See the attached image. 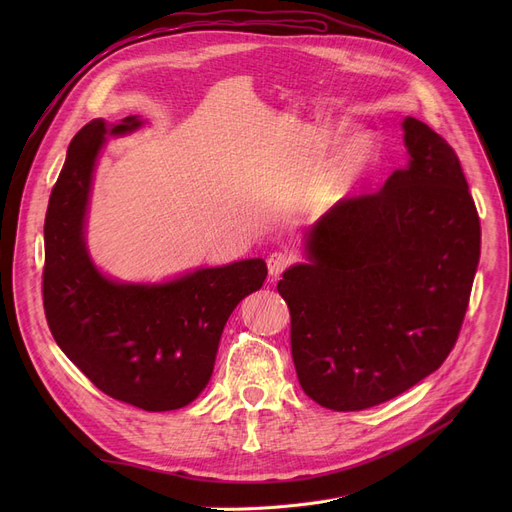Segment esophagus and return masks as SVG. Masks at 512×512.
<instances>
[{"mask_svg": "<svg viewBox=\"0 0 512 512\" xmlns=\"http://www.w3.org/2000/svg\"><path fill=\"white\" fill-rule=\"evenodd\" d=\"M294 259H297V255L286 253V251L272 253L270 257H267V270H270V276L278 278L284 270H288V267L294 263Z\"/></svg>", "mask_w": 512, "mask_h": 512, "instance_id": "1", "label": "esophagus"}]
</instances>
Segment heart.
I'll use <instances>...</instances> for the list:
<instances>
[{
    "instance_id": "obj_1",
    "label": "heart",
    "mask_w": 512,
    "mask_h": 512,
    "mask_svg": "<svg viewBox=\"0 0 512 512\" xmlns=\"http://www.w3.org/2000/svg\"><path fill=\"white\" fill-rule=\"evenodd\" d=\"M380 159V145L373 134L359 132L336 155L326 180V199H338L357 186Z\"/></svg>"
}]
</instances>
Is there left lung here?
<instances>
[{"instance_id":"left-lung-1","label":"left lung","mask_w":512,"mask_h":512,"mask_svg":"<svg viewBox=\"0 0 512 512\" xmlns=\"http://www.w3.org/2000/svg\"><path fill=\"white\" fill-rule=\"evenodd\" d=\"M409 166L382 191L338 201L307 236L309 263L278 282L301 388L363 411L434 373L467 313L481 228L454 149L405 118Z\"/></svg>"}]
</instances>
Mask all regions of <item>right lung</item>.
I'll use <instances>...</instances> for the list:
<instances>
[{"instance_id": "right-lung-1", "label": "right lung", "mask_w": 512, "mask_h": 512, "mask_svg": "<svg viewBox=\"0 0 512 512\" xmlns=\"http://www.w3.org/2000/svg\"><path fill=\"white\" fill-rule=\"evenodd\" d=\"M134 116L91 120L72 139L45 213L43 309L64 355L107 396L143 411H174L207 386L234 307L259 290L263 259L205 267L166 284L105 278L85 247L91 180L105 134H126Z\"/></svg>"}]
</instances>
